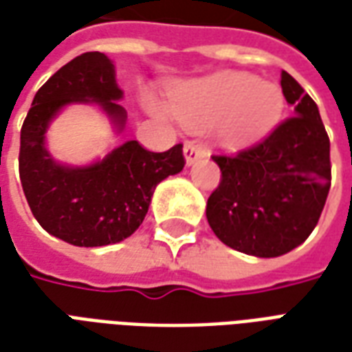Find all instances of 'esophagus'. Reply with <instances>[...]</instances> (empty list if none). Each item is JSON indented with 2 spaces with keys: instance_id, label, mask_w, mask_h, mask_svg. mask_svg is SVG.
Masks as SVG:
<instances>
[{
  "instance_id": "1",
  "label": "esophagus",
  "mask_w": 352,
  "mask_h": 352,
  "mask_svg": "<svg viewBox=\"0 0 352 352\" xmlns=\"http://www.w3.org/2000/svg\"><path fill=\"white\" fill-rule=\"evenodd\" d=\"M184 157H186L187 166H191L198 160L206 157V150L202 146L195 144V142H186V146H184Z\"/></svg>"
}]
</instances>
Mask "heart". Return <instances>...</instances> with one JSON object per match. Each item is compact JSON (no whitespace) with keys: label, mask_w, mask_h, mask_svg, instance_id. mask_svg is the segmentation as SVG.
Here are the masks:
<instances>
[{"label":"heart","mask_w":352,"mask_h":352,"mask_svg":"<svg viewBox=\"0 0 352 352\" xmlns=\"http://www.w3.org/2000/svg\"><path fill=\"white\" fill-rule=\"evenodd\" d=\"M148 109L161 118L176 116L191 129L215 126L219 144L243 150L263 141L284 113V92L273 81L254 74L224 70L178 87L170 109L146 96Z\"/></svg>","instance_id":"heart-1"}]
</instances>
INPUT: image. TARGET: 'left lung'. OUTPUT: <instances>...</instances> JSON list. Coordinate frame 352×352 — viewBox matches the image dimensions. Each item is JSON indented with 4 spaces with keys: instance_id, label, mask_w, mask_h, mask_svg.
<instances>
[{
    "instance_id": "8db88e82",
    "label": "left lung",
    "mask_w": 352,
    "mask_h": 352,
    "mask_svg": "<svg viewBox=\"0 0 352 352\" xmlns=\"http://www.w3.org/2000/svg\"><path fill=\"white\" fill-rule=\"evenodd\" d=\"M280 85L295 116L236 157L213 155L223 178L206 206L213 234L256 258L302 245L330 189V141L316 102L284 70Z\"/></svg>"
}]
</instances>
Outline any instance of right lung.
Wrapping results in <instances>:
<instances>
[{
    "mask_svg": "<svg viewBox=\"0 0 352 352\" xmlns=\"http://www.w3.org/2000/svg\"><path fill=\"white\" fill-rule=\"evenodd\" d=\"M113 60L89 52L66 63L33 98L20 133V179L33 215L47 234L76 247L124 241L144 221L155 187L186 165L182 144L148 152L126 141L89 165L54 160L46 146L50 124L70 104H96L122 133L128 113Z\"/></svg>",
    "mask_w": 352,
    "mask_h": 352,
    "instance_id": "right-lung-1",
    "label": "right lung"
}]
</instances>
